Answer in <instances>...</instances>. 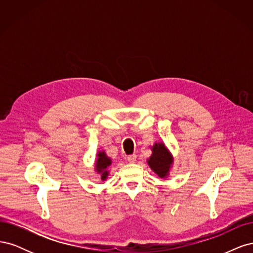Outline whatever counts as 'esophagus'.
<instances>
[{"instance_id":"esophagus-1","label":"esophagus","mask_w":253,"mask_h":253,"mask_svg":"<svg viewBox=\"0 0 253 253\" xmlns=\"http://www.w3.org/2000/svg\"><path fill=\"white\" fill-rule=\"evenodd\" d=\"M136 158H137V156H136L135 154H133V155H128V156H127V162H128V163H131V164H134V163L136 162Z\"/></svg>"}]
</instances>
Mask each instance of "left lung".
Instances as JSON below:
<instances>
[{"label": "left lung", "mask_w": 253, "mask_h": 253, "mask_svg": "<svg viewBox=\"0 0 253 253\" xmlns=\"http://www.w3.org/2000/svg\"><path fill=\"white\" fill-rule=\"evenodd\" d=\"M153 172L160 178H167L173 165V156L163 142H155L152 147V155L147 160Z\"/></svg>", "instance_id": "8db88e82"}]
</instances>
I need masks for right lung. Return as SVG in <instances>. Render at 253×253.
Wrapping results in <instances>:
<instances>
[{
  "label": "right lung",
  "mask_w": 253,
  "mask_h": 253,
  "mask_svg": "<svg viewBox=\"0 0 253 253\" xmlns=\"http://www.w3.org/2000/svg\"><path fill=\"white\" fill-rule=\"evenodd\" d=\"M112 165V159L105 154L104 151H99L97 153V158L95 162V171L100 174L101 180H105L109 176V167Z\"/></svg>",
  "instance_id": "add662e5"
}]
</instances>
